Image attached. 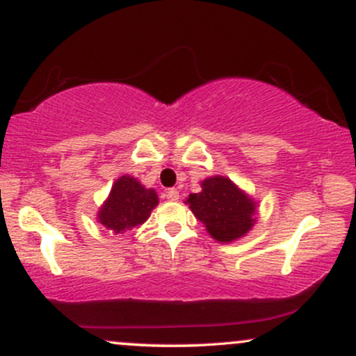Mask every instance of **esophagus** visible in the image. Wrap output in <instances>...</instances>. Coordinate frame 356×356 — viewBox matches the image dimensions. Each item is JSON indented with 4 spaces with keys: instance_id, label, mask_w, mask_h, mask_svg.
I'll use <instances>...</instances> for the list:
<instances>
[{
    "instance_id": "1",
    "label": "esophagus",
    "mask_w": 356,
    "mask_h": 356,
    "mask_svg": "<svg viewBox=\"0 0 356 356\" xmlns=\"http://www.w3.org/2000/svg\"><path fill=\"white\" fill-rule=\"evenodd\" d=\"M165 195H167V199H170V201H177L179 199V191L177 189H167V192H165Z\"/></svg>"
}]
</instances>
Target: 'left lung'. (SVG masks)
Listing matches in <instances>:
<instances>
[{
	"label": "left lung",
	"instance_id": "8db88e82",
	"mask_svg": "<svg viewBox=\"0 0 356 356\" xmlns=\"http://www.w3.org/2000/svg\"><path fill=\"white\" fill-rule=\"evenodd\" d=\"M201 187V192L187 197V204L212 238L231 243L246 236L256 222V202L222 175L206 179Z\"/></svg>",
	"mask_w": 356,
	"mask_h": 356
}]
</instances>
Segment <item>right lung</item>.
I'll return each mask as SVG.
<instances>
[{
    "mask_svg": "<svg viewBox=\"0 0 356 356\" xmlns=\"http://www.w3.org/2000/svg\"><path fill=\"white\" fill-rule=\"evenodd\" d=\"M159 204L154 189H145L136 177L122 175L99 211V220L115 234L140 226Z\"/></svg>",
    "mask_w": 356,
    "mask_h": 356,
    "instance_id": "1",
    "label": "right lung"
}]
</instances>
